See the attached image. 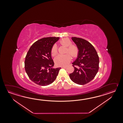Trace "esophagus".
Returning <instances> with one entry per match:
<instances>
[{
  "label": "esophagus",
  "mask_w": 123,
  "mask_h": 123,
  "mask_svg": "<svg viewBox=\"0 0 123 123\" xmlns=\"http://www.w3.org/2000/svg\"><path fill=\"white\" fill-rule=\"evenodd\" d=\"M62 68H66V66H62Z\"/></svg>",
  "instance_id": "1"
}]
</instances>
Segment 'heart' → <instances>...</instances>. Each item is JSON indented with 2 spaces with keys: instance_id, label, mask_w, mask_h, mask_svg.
<instances>
[{
  "instance_id": "heart-1",
  "label": "heart",
  "mask_w": 123,
  "mask_h": 123,
  "mask_svg": "<svg viewBox=\"0 0 123 123\" xmlns=\"http://www.w3.org/2000/svg\"><path fill=\"white\" fill-rule=\"evenodd\" d=\"M61 45L67 47L65 53L64 55H59L55 58V63L58 66H65L67 65L71 60V56L73 58H76L78 55L79 52L78 47L75 44H72V43L70 39L67 38H65L61 39L60 41ZM58 49L56 45H54L51 49V55L55 57L58 54Z\"/></svg>"
}]
</instances>
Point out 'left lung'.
I'll use <instances>...</instances> for the list:
<instances>
[{"label":"left lung","mask_w":123,"mask_h":123,"mask_svg":"<svg viewBox=\"0 0 123 123\" xmlns=\"http://www.w3.org/2000/svg\"><path fill=\"white\" fill-rule=\"evenodd\" d=\"M72 39L78 47L79 52L77 59L72 63L74 70L69 77L74 83L84 85L92 81L97 74L99 57L94 47L86 40L76 37Z\"/></svg>","instance_id":"left-lung-1"}]
</instances>
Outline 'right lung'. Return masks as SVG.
<instances>
[{
  "mask_svg": "<svg viewBox=\"0 0 123 123\" xmlns=\"http://www.w3.org/2000/svg\"><path fill=\"white\" fill-rule=\"evenodd\" d=\"M59 37H45L35 42L27 53L25 68L29 79L40 86L52 84L61 68H54L51 49Z\"/></svg>",
  "mask_w": 123,
  "mask_h": 123,
  "instance_id": "right-lung-1",
  "label": "right lung"
}]
</instances>
